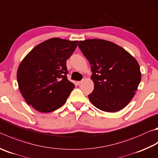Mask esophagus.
Segmentation results:
<instances>
[{"label":"esophagus","instance_id":"34e87169","mask_svg":"<svg viewBox=\"0 0 158 158\" xmlns=\"http://www.w3.org/2000/svg\"><path fill=\"white\" fill-rule=\"evenodd\" d=\"M81 83H82V81H77V84L78 85H79L80 84H81Z\"/></svg>","mask_w":158,"mask_h":158}]
</instances>
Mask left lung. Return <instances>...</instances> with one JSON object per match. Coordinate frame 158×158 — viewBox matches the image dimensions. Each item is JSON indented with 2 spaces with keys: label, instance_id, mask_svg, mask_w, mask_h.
Returning <instances> with one entry per match:
<instances>
[{
  "label": "left lung",
  "instance_id": "obj_1",
  "mask_svg": "<svg viewBox=\"0 0 158 158\" xmlns=\"http://www.w3.org/2000/svg\"><path fill=\"white\" fill-rule=\"evenodd\" d=\"M78 46L93 73L94 90L88 96L92 104L108 113L127 106L141 81L137 60L124 48L106 40L80 41Z\"/></svg>",
  "mask_w": 158,
  "mask_h": 158
}]
</instances>
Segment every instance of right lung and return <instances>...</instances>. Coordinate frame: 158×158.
I'll return each mask as SVG.
<instances>
[{
    "mask_svg": "<svg viewBox=\"0 0 158 158\" xmlns=\"http://www.w3.org/2000/svg\"><path fill=\"white\" fill-rule=\"evenodd\" d=\"M78 41L59 38L46 40L34 47L17 70L19 88L27 104L41 113L64 105L74 84L67 79L66 61Z\"/></svg>",
    "mask_w": 158,
    "mask_h": 158,
    "instance_id": "1",
    "label": "right lung"
}]
</instances>
